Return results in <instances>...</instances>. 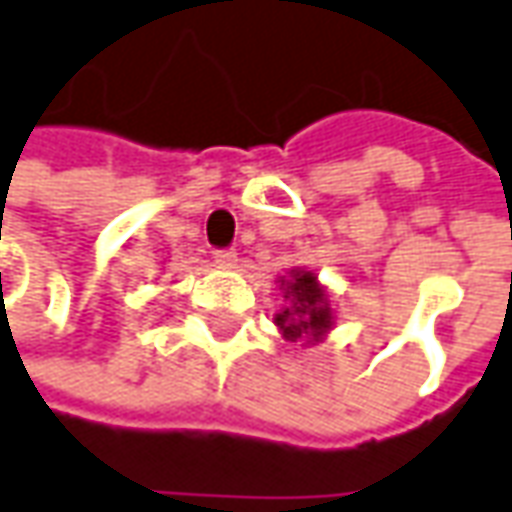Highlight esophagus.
<instances>
[{
    "instance_id": "obj_1",
    "label": "esophagus",
    "mask_w": 512,
    "mask_h": 512,
    "mask_svg": "<svg viewBox=\"0 0 512 512\" xmlns=\"http://www.w3.org/2000/svg\"><path fill=\"white\" fill-rule=\"evenodd\" d=\"M215 263H218L221 269H235L238 252H235V249H218V252H215Z\"/></svg>"
}]
</instances>
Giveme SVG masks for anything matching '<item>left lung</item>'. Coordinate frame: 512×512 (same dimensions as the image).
Here are the masks:
<instances>
[{"instance_id":"8db88e82","label":"left lung","mask_w":512,"mask_h":512,"mask_svg":"<svg viewBox=\"0 0 512 512\" xmlns=\"http://www.w3.org/2000/svg\"><path fill=\"white\" fill-rule=\"evenodd\" d=\"M291 277L280 280L285 291V305L280 314H274V325L280 328L288 342H319L330 328H333V308H330L328 294L319 285L314 271L291 269Z\"/></svg>"}]
</instances>
